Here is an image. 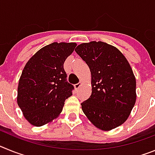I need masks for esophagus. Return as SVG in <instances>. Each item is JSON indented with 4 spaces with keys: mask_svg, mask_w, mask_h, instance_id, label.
Here are the masks:
<instances>
[{
    "mask_svg": "<svg viewBox=\"0 0 155 155\" xmlns=\"http://www.w3.org/2000/svg\"><path fill=\"white\" fill-rule=\"evenodd\" d=\"M81 84H82L81 82H79V83H78V84H74L75 89H78L79 87H80L81 86Z\"/></svg>",
    "mask_w": 155,
    "mask_h": 155,
    "instance_id": "34e87169",
    "label": "esophagus"
}]
</instances>
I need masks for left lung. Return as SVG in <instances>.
Instances as JSON below:
<instances>
[{"mask_svg": "<svg viewBox=\"0 0 155 155\" xmlns=\"http://www.w3.org/2000/svg\"><path fill=\"white\" fill-rule=\"evenodd\" d=\"M76 52L91 75V94L82 111L99 130L109 131L125 123L137 99L136 78L127 58L115 46L101 41L78 45Z\"/></svg>", "mask_w": 155, "mask_h": 155, "instance_id": "obj_1", "label": "left lung"}]
</instances>
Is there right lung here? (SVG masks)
<instances>
[{"label":"right lung","instance_id":"obj_1","mask_svg":"<svg viewBox=\"0 0 155 155\" xmlns=\"http://www.w3.org/2000/svg\"><path fill=\"white\" fill-rule=\"evenodd\" d=\"M75 42H53L28 60L18 86L17 103L25 120L41 127L57 119L74 86L66 81L64 64L74 50Z\"/></svg>","mask_w":155,"mask_h":155}]
</instances>
